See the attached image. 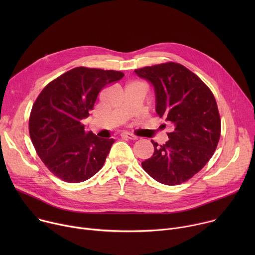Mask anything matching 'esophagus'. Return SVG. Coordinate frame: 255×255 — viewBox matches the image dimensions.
<instances>
[{
  "label": "esophagus",
  "instance_id": "obj_1",
  "mask_svg": "<svg viewBox=\"0 0 255 255\" xmlns=\"http://www.w3.org/2000/svg\"><path fill=\"white\" fill-rule=\"evenodd\" d=\"M120 136H121L122 138L131 139V140H135V139H137V136H135V135H133V134H131V133H128V132H123V133H121V134H120Z\"/></svg>",
  "mask_w": 255,
  "mask_h": 255
}]
</instances>
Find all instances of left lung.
<instances>
[{
  "instance_id": "1",
  "label": "left lung",
  "mask_w": 255,
  "mask_h": 255,
  "mask_svg": "<svg viewBox=\"0 0 255 255\" xmlns=\"http://www.w3.org/2000/svg\"><path fill=\"white\" fill-rule=\"evenodd\" d=\"M155 91L156 113L172 124L169 140L151 141L153 155L142 161L152 178L176 186L192 178L213 156L221 135V119L208 86L186 66L165 62L135 69Z\"/></svg>"
}]
</instances>
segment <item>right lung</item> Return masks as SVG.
<instances>
[{
	"label": "right lung",
	"instance_id": "add662e5",
	"mask_svg": "<svg viewBox=\"0 0 255 255\" xmlns=\"http://www.w3.org/2000/svg\"><path fill=\"white\" fill-rule=\"evenodd\" d=\"M124 74L79 66L50 82L33 104L29 134L45 166L66 183H81L104 165L114 139L86 132L82 120L93 110L99 92Z\"/></svg>",
	"mask_w": 255,
	"mask_h": 255
}]
</instances>
